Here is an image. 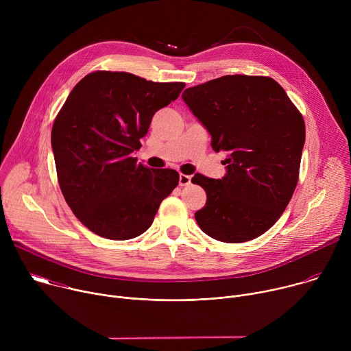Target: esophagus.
Segmentation results:
<instances>
[{
  "label": "esophagus",
  "instance_id": "1",
  "mask_svg": "<svg viewBox=\"0 0 351 351\" xmlns=\"http://www.w3.org/2000/svg\"><path fill=\"white\" fill-rule=\"evenodd\" d=\"M191 183V176L180 173L179 175V186H189Z\"/></svg>",
  "mask_w": 351,
  "mask_h": 351
}]
</instances>
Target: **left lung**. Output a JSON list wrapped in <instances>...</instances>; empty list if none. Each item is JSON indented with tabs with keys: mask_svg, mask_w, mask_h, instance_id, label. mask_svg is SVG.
Listing matches in <instances>:
<instances>
[{
	"mask_svg": "<svg viewBox=\"0 0 351 351\" xmlns=\"http://www.w3.org/2000/svg\"><path fill=\"white\" fill-rule=\"evenodd\" d=\"M183 101L225 152L226 173H195L207 193L194 214L202 230L225 243L265 233L282 215L298 180L306 125L282 86L271 77L226 75L189 87Z\"/></svg>",
	"mask_w": 351,
	"mask_h": 351,
	"instance_id": "obj_1",
	"label": "left lung"
}]
</instances>
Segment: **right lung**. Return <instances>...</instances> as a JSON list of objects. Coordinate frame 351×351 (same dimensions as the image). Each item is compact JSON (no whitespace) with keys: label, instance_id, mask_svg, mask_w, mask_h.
Wrapping results in <instances>:
<instances>
[{"label":"right lung","instance_id":"right-lung-1","mask_svg":"<svg viewBox=\"0 0 351 351\" xmlns=\"http://www.w3.org/2000/svg\"><path fill=\"white\" fill-rule=\"evenodd\" d=\"M184 83H158L128 72L84 76L56 118L51 145L61 191L76 218L111 240L140 236L179 183L173 169H148L132 153L154 114Z\"/></svg>","mask_w":351,"mask_h":351}]
</instances>
